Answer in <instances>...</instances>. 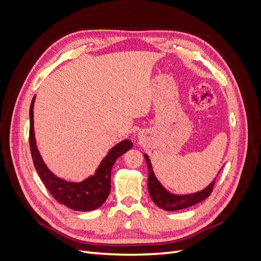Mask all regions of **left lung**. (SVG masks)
I'll list each match as a JSON object with an SVG mask.
<instances>
[{
  "instance_id": "obj_1",
  "label": "left lung",
  "mask_w": 261,
  "mask_h": 261,
  "mask_svg": "<svg viewBox=\"0 0 261 261\" xmlns=\"http://www.w3.org/2000/svg\"><path fill=\"white\" fill-rule=\"evenodd\" d=\"M144 156H145V160L147 162V167H148V192H149L150 197H151L152 201L159 208H161L163 210H167V211H176V210H180V209H185V208L192 207V206H194V204L204 200L207 197H209L210 193L212 192V187H213V185H215V180H216L217 176L213 178V180L207 187H204L199 192L185 194V195L173 194V193L169 192L168 189L160 183L159 179L156 178L151 161H150L148 154L144 153ZM222 168H223V165H222ZM221 169H220V171H221ZM220 171L218 172V174L220 173Z\"/></svg>"
}]
</instances>
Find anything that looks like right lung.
Instances as JSON below:
<instances>
[{"instance_id":"1","label":"right lung","mask_w":261,"mask_h":261,"mask_svg":"<svg viewBox=\"0 0 261 261\" xmlns=\"http://www.w3.org/2000/svg\"><path fill=\"white\" fill-rule=\"evenodd\" d=\"M36 96L31 101L29 117V144L35 168L41 180L51 195L60 203L76 211L96 210L107 200L111 191V171L118 156H121L133 147L129 139H124L109 150L93 174L82 181H70L59 177L48 168L39 152L34 127V106Z\"/></svg>"}]
</instances>
